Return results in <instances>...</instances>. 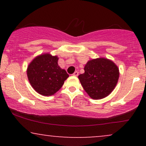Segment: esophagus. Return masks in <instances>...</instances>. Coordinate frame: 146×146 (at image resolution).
<instances>
[{"label": "esophagus", "mask_w": 146, "mask_h": 146, "mask_svg": "<svg viewBox=\"0 0 146 146\" xmlns=\"http://www.w3.org/2000/svg\"><path fill=\"white\" fill-rule=\"evenodd\" d=\"M78 75H79L78 71H75L74 73H73V75H74V76H78Z\"/></svg>", "instance_id": "esophagus-1"}]
</instances>
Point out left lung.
I'll use <instances>...</instances> for the list:
<instances>
[{
  "mask_svg": "<svg viewBox=\"0 0 146 146\" xmlns=\"http://www.w3.org/2000/svg\"><path fill=\"white\" fill-rule=\"evenodd\" d=\"M84 73L78 76L84 89L91 98H104L113 91L119 79V68L113 62L105 58L88 61Z\"/></svg>",
  "mask_w": 146,
  "mask_h": 146,
  "instance_id": "obj_1",
  "label": "left lung"
}]
</instances>
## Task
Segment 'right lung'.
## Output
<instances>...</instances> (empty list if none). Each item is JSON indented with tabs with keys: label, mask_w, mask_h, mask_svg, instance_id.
<instances>
[{
	"label": "right lung",
	"mask_w": 146,
	"mask_h": 146,
	"mask_svg": "<svg viewBox=\"0 0 146 146\" xmlns=\"http://www.w3.org/2000/svg\"><path fill=\"white\" fill-rule=\"evenodd\" d=\"M58 58L50 54L38 56L27 68V77L31 86L40 95H52L61 88L68 74L58 66Z\"/></svg>",
	"instance_id": "add662e5"
}]
</instances>
